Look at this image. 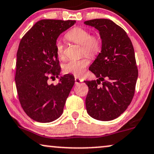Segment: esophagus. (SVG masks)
Listing matches in <instances>:
<instances>
[{
  "label": "esophagus",
  "instance_id": "1",
  "mask_svg": "<svg viewBox=\"0 0 154 154\" xmlns=\"http://www.w3.org/2000/svg\"><path fill=\"white\" fill-rule=\"evenodd\" d=\"M81 82H83V80H81V79H79V78H77V77H75V84H79V83H81Z\"/></svg>",
  "mask_w": 154,
  "mask_h": 154
}]
</instances>
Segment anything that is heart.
Segmentation results:
<instances>
[{
  "label": "heart",
  "instance_id": "1",
  "mask_svg": "<svg viewBox=\"0 0 154 154\" xmlns=\"http://www.w3.org/2000/svg\"><path fill=\"white\" fill-rule=\"evenodd\" d=\"M66 38L71 42L81 46V54L91 58H95L100 54L102 48L101 39L98 35H91L90 31L86 28L76 27L72 28L66 34ZM56 54L60 59L65 58L64 46L61 41L56 43ZM90 60L87 56L79 60H68L63 66L64 73L73 74L75 76H81L84 74Z\"/></svg>",
  "mask_w": 154,
  "mask_h": 154
}]
</instances>
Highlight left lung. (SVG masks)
Here are the masks:
<instances>
[{
    "label": "left lung",
    "mask_w": 154,
    "mask_h": 154,
    "mask_svg": "<svg viewBox=\"0 0 154 154\" xmlns=\"http://www.w3.org/2000/svg\"><path fill=\"white\" fill-rule=\"evenodd\" d=\"M84 24L96 28L102 41L101 51L89 67L98 79L84 81L88 86L87 112L96 120H113L126 111L135 93L138 69L134 46L126 31L111 20L94 19Z\"/></svg>",
    "instance_id": "8db88e82"
}]
</instances>
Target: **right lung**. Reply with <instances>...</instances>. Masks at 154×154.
I'll list each match as a JSON object with an SVG mask.
<instances>
[{"instance_id":"add662e5","label":"right lung","mask_w":154,"mask_h":154,"mask_svg":"<svg viewBox=\"0 0 154 154\" xmlns=\"http://www.w3.org/2000/svg\"><path fill=\"white\" fill-rule=\"evenodd\" d=\"M75 20H41L20 40L17 51L16 81L20 105L33 120L49 123L62 115L75 79L70 74L58 77L60 66L56 51L58 36ZM60 79L48 84V75Z\"/></svg>"}]
</instances>
